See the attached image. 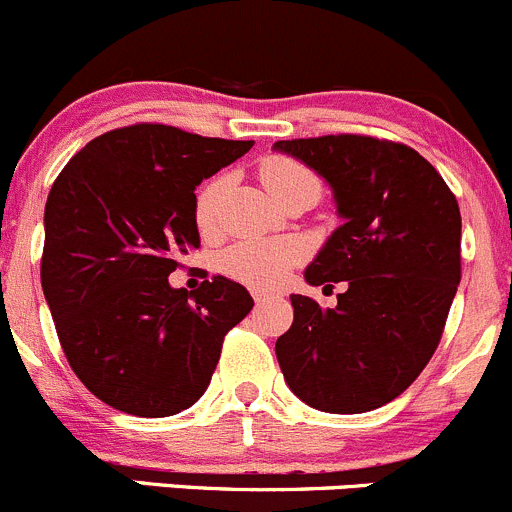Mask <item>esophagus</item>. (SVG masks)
Wrapping results in <instances>:
<instances>
[{"label": "esophagus", "mask_w": 512, "mask_h": 512, "mask_svg": "<svg viewBox=\"0 0 512 512\" xmlns=\"http://www.w3.org/2000/svg\"><path fill=\"white\" fill-rule=\"evenodd\" d=\"M251 294H253V299L259 301H269V299H274V294H271V291H266V289H251Z\"/></svg>", "instance_id": "34e87169"}]
</instances>
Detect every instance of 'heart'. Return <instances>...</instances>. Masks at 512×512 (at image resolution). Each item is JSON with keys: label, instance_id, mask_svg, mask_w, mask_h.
Returning <instances> with one entry per match:
<instances>
[{"label": "heart", "instance_id": "heart-1", "mask_svg": "<svg viewBox=\"0 0 512 512\" xmlns=\"http://www.w3.org/2000/svg\"><path fill=\"white\" fill-rule=\"evenodd\" d=\"M266 191L271 198L279 196L281 191L301 178H311L306 168L289 158H266L259 170ZM226 175L206 180L198 188L196 196V223L203 233H211L218 223V211H221L223 193H226ZM301 261V246L286 238H274V241H243L228 248L221 256V269L231 279L243 281L251 286H276L284 281L289 269Z\"/></svg>", "mask_w": 512, "mask_h": 512}]
</instances>
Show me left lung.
<instances>
[{
	"label": "left lung",
	"mask_w": 512,
	"mask_h": 512,
	"mask_svg": "<svg viewBox=\"0 0 512 512\" xmlns=\"http://www.w3.org/2000/svg\"><path fill=\"white\" fill-rule=\"evenodd\" d=\"M274 150L321 175L342 218L306 266V284L347 281L334 309L291 294L294 324L276 339L279 367L314 410H377L420 377L440 344L460 284V208L407 145L324 135L279 140Z\"/></svg>",
	"instance_id": "left-lung-1"
}]
</instances>
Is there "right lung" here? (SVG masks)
Returning a JSON list of instances; mask_svg holds the SVG:
<instances>
[{
    "mask_svg": "<svg viewBox=\"0 0 512 512\" xmlns=\"http://www.w3.org/2000/svg\"><path fill=\"white\" fill-rule=\"evenodd\" d=\"M251 145L140 123L90 140L57 175L42 291L72 372L105 405L138 417L196 405L223 337L253 309L226 276L168 284L201 246L196 186Z\"/></svg>",
    "mask_w": 512,
    "mask_h": 512,
    "instance_id": "right-lung-1",
    "label": "right lung"
}]
</instances>
